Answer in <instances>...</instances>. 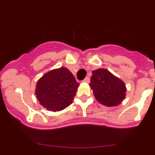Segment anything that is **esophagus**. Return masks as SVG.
I'll list each match as a JSON object with an SVG mask.
<instances>
[{
	"mask_svg": "<svg viewBox=\"0 0 155 155\" xmlns=\"http://www.w3.org/2000/svg\"><path fill=\"white\" fill-rule=\"evenodd\" d=\"M83 82H86V83H88V82H90V78H89L88 76H87V77H85V79H84Z\"/></svg>",
	"mask_w": 155,
	"mask_h": 155,
	"instance_id": "esophagus-1",
	"label": "esophagus"
}]
</instances>
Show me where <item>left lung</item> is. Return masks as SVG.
Here are the masks:
<instances>
[{
    "mask_svg": "<svg viewBox=\"0 0 155 155\" xmlns=\"http://www.w3.org/2000/svg\"><path fill=\"white\" fill-rule=\"evenodd\" d=\"M89 85L97 101L107 107L119 105L126 97L125 83L106 69L93 70Z\"/></svg>",
    "mask_w": 155,
    "mask_h": 155,
    "instance_id": "obj_1",
    "label": "left lung"
}]
</instances>
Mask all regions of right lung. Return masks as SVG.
Here are the masks:
<instances>
[{
	"label": "right lung",
	"instance_id": "obj_1",
	"mask_svg": "<svg viewBox=\"0 0 155 155\" xmlns=\"http://www.w3.org/2000/svg\"><path fill=\"white\" fill-rule=\"evenodd\" d=\"M79 84L67 68L54 69L37 82L35 94L40 104L51 112H59L73 103Z\"/></svg>",
	"mask_w": 155,
	"mask_h": 155
}]
</instances>
